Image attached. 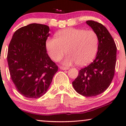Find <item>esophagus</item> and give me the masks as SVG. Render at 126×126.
<instances>
[{"label": "esophagus", "mask_w": 126, "mask_h": 126, "mask_svg": "<svg viewBox=\"0 0 126 126\" xmlns=\"http://www.w3.org/2000/svg\"><path fill=\"white\" fill-rule=\"evenodd\" d=\"M60 69L61 70H68L69 69V68L68 67H65V66H60Z\"/></svg>", "instance_id": "1"}]
</instances>
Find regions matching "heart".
Segmentation results:
<instances>
[{
  "instance_id": "obj_1",
  "label": "heart",
  "mask_w": 126,
  "mask_h": 126,
  "mask_svg": "<svg viewBox=\"0 0 126 126\" xmlns=\"http://www.w3.org/2000/svg\"><path fill=\"white\" fill-rule=\"evenodd\" d=\"M56 37L48 38L46 41V49L53 61H60L66 53L63 64L76 63L84 66L91 63L97 54L99 38L94 30L68 28L57 32Z\"/></svg>"
}]
</instances>
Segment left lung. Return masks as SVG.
I'll use <instances>...</instances> for the list:
<instances>
[{
  "label": "left lung",
  "mask_w": 126,
  "mask_h": 126,
  "mask_svg": "<svg viewBox=\"0 0 126 126\" xmlns=\"http://www.w3.org/2000/svg\"><path fill=\"white\" fill-rule=\"evenodd\" d=\"M86 23L98 36V51L95 60L79 71L72 85L78 94L91 97L104 92L111 84L115 74L117 48L104 26L94 20H87Z\"/></svg>",
  "instance_id": "8db88e82"
}]
</instances>
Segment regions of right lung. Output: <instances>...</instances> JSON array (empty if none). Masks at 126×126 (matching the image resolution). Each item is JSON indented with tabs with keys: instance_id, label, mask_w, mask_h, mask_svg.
<instances>
[{
	"instance_id": "add662e5",
	"label": "right lung",
	"mask_w": 126,
	"mask_h": 126,
	"mask_svg": "<svg viewBox=\"0 0 126 126\" xmlns=\"http://www.w3.org/2000/svg\"><path fill=\"white\" fill-rule=\"evenodd\" d=\"M49 32L47 25L30 24L14 32L8 46L10 76L16 90L26 97L44 95L58 71L57 65L46 53Z\"/></svg>"
}]
</instances>
